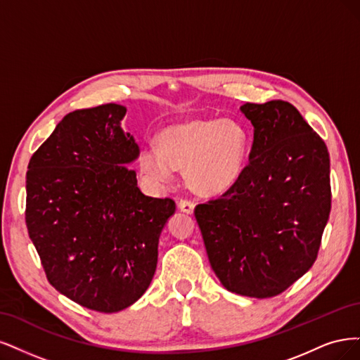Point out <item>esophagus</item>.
<instances>
[{
	"mask_svg": "<svg viewBox=\"0 0 360 360\" xmlns=\"http://www.w3.org/2000/svg\"><path fill=\"white\" fill-rule=\"evenodd\" d=\"M178 207H179V211H182L185 214H193L194 212V203L190 202V200H179Z\"/></svg>",
	"mask_w": 360,
	"mask_h": 360,
	"instance_id": "esophagus-1",
	"label": "esophagus"
}]
</instances>
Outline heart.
Returning a JSON list of instances; mask_svg holds the SVG:
<instances>
[{"mask_svg":"<svg viewBox=\"0 0 360 360\" xmlns=\"http://www.w3.org/2000/svg\"><path fill=\"white\" fill-rule=\"evenodd\" d=\"M158 143L139 153V169L157 185H170L176 167H184L188 185L202 194L224 193L245 166L250 137L235 120H191L166 127Z\"/></svg>","mask_w":360,"mask_h":360,"instance_id":"1","label":"heart"}]
</instances>
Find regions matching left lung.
I'll use <instances>...</instances> for the list:
<instances>
[{
    "instance_id": "1",
    "label": "left lung",
    "mask_w": 360,
    "mask_h": 360,
    "mask_svg": "<svg viewBox=\"0 0 360 360\" xmlns=\"http://www.w3.org/2000/svg\"><path fill=\"white\" fill-rule=\"evenodd\" d=\"M240 112L254 127L248 165L194 215L221 284L264 299L283 293L317 259L330 212V160L293 104L245 103Z\"/></svg>"
}]
</instances>
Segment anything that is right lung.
Instances as JSON below:
<instances>
[{
	"instance_id": "add662e5",
	"label": "right lung",
	"mask_w": 360,
	"mask_h": 360,
	"mask_svg": "<svg viewBox=\"0 0 360 360\" xmlns=\"http://www.w3.org/2000/svg\"><path fill=\"white\" fill-rule=\"evenodd\" d=\"M127 109L70 112L32 154L25 221L49 283L98 312L133 305L157 269L172 199L145 195L129 166L139 157L121 129Z\"/></svg>"
}]
</instances>
